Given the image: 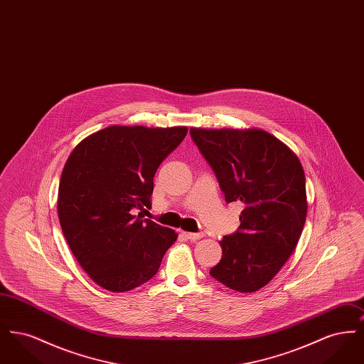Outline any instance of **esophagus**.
Segmentation results:
<instances>
[{"label":"esophagus","mask_w":364,"mask_h":364,"mask_svg":"<svg viewBox=\"0 0 364 364\" xmlns=\"http://www.w3.org/2000/svg\"><path fill=\"white\" fill-rule=\"evenodd\" d=\"M181 235H183L186 239H188V240H199V239H202V237L205 236V233H203V232H198V233L181 232Z\"/></svg>","instance_id":"1"}]
</instances>
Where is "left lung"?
<instances>
[{"label": "left lung", "instance_id": "1", "mask_svg": "<svg viewBox=\"0 0 364 364\" xmlns=\"http://www.w3.org/2000/svg\"><path fill=\"white\" fill-rule=\"evenodd\" d=\"M226 203L242 202L239 229L220 242L210 276L233 291L255 292L292 255L307 217L306 176L299 158L262 129L191 128Z\"/></svg>", "mask_w": 364, "mask_h": 364}]
</instances>
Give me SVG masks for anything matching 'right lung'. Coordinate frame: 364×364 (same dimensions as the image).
I'll list each match as a JSON object with an SVG mask.
<instances>
[{
	"mask_svg": "<svg viewBox=\"0 0 364 364\" xmlns=\"http://www.w3.org/2000/svg\"><path fill=\"white\" fill-rule=\"evenodd\" d=\"M186 135V127L113 125L70 153L58 187V218L72 254L105 289L125 292L147 282L176 242L173 229L135 211L151 208L156 169Z\"/></svg>",
	"mask_w": 364,
	"mask_h": 364,
	"instance_id": "obj_1",
	"label": "right lung"
}]
</instances>
